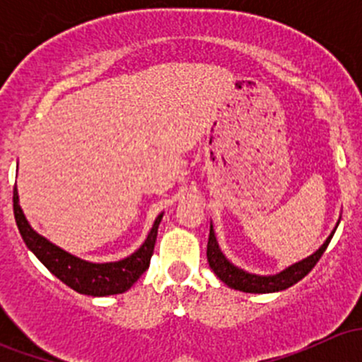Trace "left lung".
<instances>
[{
    "label": "left lung",
    "mask_w": 362,
    "mask_h": 362,
    "mask_svg": "<svg viewBox=\"0 0 362 362\" xmlns=\"http://www.w3.org/2000/svg\"><path fill=\"white\" fill-rule=\"evenodd\" d=\"M338 224H339V218L333 231H331L329 236L326 238V242L313 252V254L306 255V257L301 259V261L294 262V264L287 266V268H284L282 272L273 273V275H257V273L245 272V269L233 264V262L226 257L224 252L221 250V247H218L217 236H215V231H214V224H210V236H208V247H206L208 264H210L211 272H214L215 275L226 284V286L231 287V289L235 291H242V293H250V294L280 293V291L289 289L291 286L298 284L299 280L305 279V276L312 272L313 266L319 262V259L322 257V254L326 252L327 245H329Z\"/></svg>",
    "instance_id": "8db88e82"
}]
</instances>
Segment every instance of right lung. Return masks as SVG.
I'll use <instances>...</instances> for the list:
<instances>
[{"label": "right lung", "instance_id": "obj_1", "mask_svg": "<svg viewBox=\"0 0 362 362\" xmlns=\"http://www.w3.org/2000/svg\"><path fill=\"white\" fill-rule=\"evenodd\" d=\"M13 215H16L17 228H19L25 247L40 259V262L54 276H57L61 282H64L80 294L112 296L126 293L127 289H131V286L148 268L164 211H160L156 217L147 238L133 254L110 262H90L76 257V255L69 254V252L57 247L56 243L47 240L40 233H36L25 218L23 208H21L17 185L13 187Z\"/></svg>", "mask_w": 362, "mask_h": 362}]
</instances>
